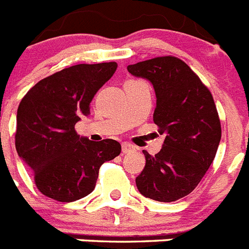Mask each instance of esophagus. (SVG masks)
Here are the masks:
<instances>
[{
    "mask_svg": "<svg viewBox=\"0 0 249 249\" xmlns=\"http://www.w3.org/2000/svg\"><path fill=\"white\" fill-rule=\"evenodd\" d=\"M135 146L131 143H128V142H123L122 143V152L123 153H129V152L135 151Z\"/></svg>",
    "mask_w": 249,
    "mask_h": 249,
    "instance_id": "1",
    "label": "esophagus"
}]
</instances>
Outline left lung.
Wrapping results in <instances>:
<instances>
[{"label": "left lung", "mask_w": 249, "mask_h": 249, "mask_svg": "<svg viewBox=\"0 0 249 249\" xmlns=\"http://www.w3.org/2000/svg\"><path fill=\"white\" fill-rule=\"evenodd\" d=\"M151 81L156 92L153 122L166 135L157 155L144 152L146 166L136 178L144 197L173 202L198 186L221 141V121L211 91L182 59L155 57L127 67Z\"/></svg>", "instance_id": "obj_1"}]
</instances>
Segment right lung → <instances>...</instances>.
Instances as JSON below:
<instances>
[{"label": "right lung", "mask_w": 249, "mask_h": 249, "mask_svg": "<svg viewBox=\"0 0 249 249\" xmlns=\"http://www.w3.org/2000/svg\"><path fill=\"white\" fill-rule=\"evenodd\" d=\"M116 68V62L63 68L37 82L19 102L15 144L46 197L65 203L83 198L94 190L100 167L121 153L117 141L92 142L74 129Z\"/></svg>", "instance_id": "right-lung-1"}]
</instances>
